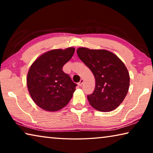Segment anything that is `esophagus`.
Returning a JSON list of instances; mask_svg holds the SVG:
<instances>
[{
  "instance_id": "1",
  "label": "esophagus",
  "mask_w": 153,
  "mask_h": 153,
  "mask_svg": "<svg viewBox=\"0 0 153 153\" xmlns=\"http://www.w3.org/2000/svg\"><path fill=\"white\" fill-rule=\"evenodd\" d=\"M83 82H84V79H82L81 80H80V81H79V82L78 83V85H79V86H82V85L83 84Z\"/></svg>"
}]
</instances>
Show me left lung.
<instances>
[{"mask_svg":"<svg viewBox=\"0 0 153 153\" xmlns=\"http://www.w3.org/2000/svg\"><path fill=\"white\" fill-rule=\"evenodd\" d=\"M77 53L95 77L94 91L87 97L90 105L102 112L115 109L129 90V75L125 65L115 54L106 50L79 48Z\"/></svg>","mask_w":153,"mask_h":153,"instance_id":"left-lung-1","label":"left lung"}]
</instances>
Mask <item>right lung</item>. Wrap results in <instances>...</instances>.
I'll return each mask as SVG.
<instances>
[{"mask_svg": "<svg viewBox=\"0 0 153 153\" xmlns=\"http://www.w3.org/2000/svg\"><path fill=\"white\" fill-rule=\"evenodd\" d=\"M74 48L56 49L41 55L30 67L27 77L28 91L38 107L56 111L68 104L77 84L63 67L74 55Z\"/></svg>", "mask_w": 153, "mask_h": 153, "instance_id": "add662e5", "label": "right lung"}]
</instances>
